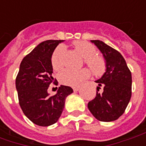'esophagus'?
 Here are the masks:
<instances>
[{"label":"esophagus","instance_id":"1","mask_svg":"<svg viewBox=\"0 0 146 146\" xmlns=\"http://www.w3.org/2000/svg\"><path fill=\"white\" fill-rule=\"evenodd\" d=\"M72 88H73V92H77V91L79 90V87H77V86H73Z\"/></svg>","mask_w":146,"mask_h":146}]
</instances>
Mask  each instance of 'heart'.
Returning <instances> with one entry per match:
<instances>
[{
	"instance_id": "heart-1",
	"label": "heart",
	"mask_w": 146,
	"mask_h": 146,
	"mask_svg": "<svg viewBox=\"0 0 146 146\" xmlns=\"http://www.w3.org/2000/svg\"><path fill=\"white\" fill-rule=\"evenodd\" d=\"M73 49L84 57V63L91 69L95 76H101L106 70V61L105 58L96 54V48L94 45L84 40H75L72 43ZM64 49L58 46L51 55V65L54 70H60L64 66ZM91 76V71L87 68L81 70L66 69L59 74V80L62 84L69 86L79 84L84 80Z\"/></svg>"
}]
</instances>
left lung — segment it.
Masks as SVG:
<instances>
[{"mask_svg":"<svg viewBox=\"0 0 146 146\" xmlns=\"http://www.w3.org/2000/svg\"><path fill=\"white\" fill-rule=\"evenodd\" d=\"M103 54L106 71L95 82L98 84L95 98L88 107L95 118L103 122L116 120L124 113L131 97V73L124 58L104 42L92 40ZM102 88L103 92L99 90Z\"/></svg>","mask_w":146,"mask_h":146,"instance_id":"8db88e82","label":"left lung"}]
</instances>
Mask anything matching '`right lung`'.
I'll return each mask as SVG.
<instances>
[{"instance_id":"right-lung-1","label":"right lung","mask_w":146,"mask_h":146,"mask_svg":"<svg viewBox=\"0 0 146 146\" xmlns=\"http://www.w3.org/2000/svg\"><path fill=\"white\" fill-rule=\"evenodd\" d=\"M62 40H48L40 43L21 62L15 79L19 103L23 113L33 123L48 127L57 122L65 106L66 98L73 93L69 86H60L57 93L48 95L53 78L51 55Z\"/></svg>"}]
</instances>
